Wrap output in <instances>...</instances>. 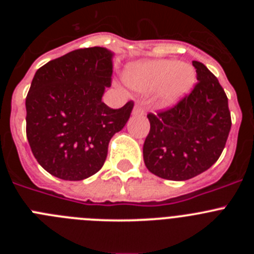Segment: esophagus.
Here are the masks:
<instances>
[{
	"label": "esophagus",
	"mask_w": 254,
	"mask_h": 254,
	"mask_svg": "<svg viewBox=\"0 0 254 254\" xmlns=\"http://www.w3.org/2000/svg\"><path fill=\"white\" fill-rule=\"evenodd\" d=\"M132 114H133V116H143V114H145V111H143V108L141 107V104H136L133 107Z\"/></svg>",
	"instance_id": "obj_1"
}]
</instances>
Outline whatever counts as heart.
<instances>
[{"instance_id":"1","label":"heart","mask_w":254,"mask_h":254,"mask_svg":"<svg viewBox=\"0 0 254 254\" xmlns=\"http://www.w3.org/2000/svg\"><path fill=\"white\" fill-rule=\"evenodd\" d=\"M125 82L138 93L156 89L155 100L160 108H169L182 100L196 82V69L174 60H152L127 67Z\"/></svg>"}]
</instances>
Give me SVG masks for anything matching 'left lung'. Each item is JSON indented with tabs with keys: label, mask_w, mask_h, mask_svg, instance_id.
Instances as JSON below:
<instances>
[{
	"label": "left lung",
	"mask_w": 254,
	"mask_h": 254,
	"mask_svg": "<svg viewBox=\"0 0 254 254\" xmlns=\"http://www.w3.org/2000/svg\"><path fill=\"white\" fill-rule=\"evenodd\" d=\"M197 82L190 95L156 114L149 113L143 143L147 169L164 179L187 181L212 167L228 140L232 118L219 80L203 64L192 61Z\"/></svg>",
	"instance_id": "8db88e82"
}]
</instances>
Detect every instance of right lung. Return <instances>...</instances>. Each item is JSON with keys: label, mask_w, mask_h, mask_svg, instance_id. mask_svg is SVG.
Masks as SVG:
<instances>
[{"label": "right lung", "mask_w": 254, "mask_h": 254, "mask_svg": "<svg viewBox=\"0 0 254 254\" xmlns=\"http://www.w3.org/2000/svg\"><path fill=\"white\" fill-rule=\"evenodd\" d=\"M113 53L103 47L69 52L35 72L26 95V137L52 176L82 181L102 169L113 134L133 102L112 109L102 102L112 84Z\"/></svg>", "instance_id": "right-lung-1"}]
</instances>
